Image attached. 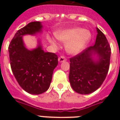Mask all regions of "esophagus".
Masks as SVG:
<instances>
[{"mask_svg": "<svg viewBox=\"0 0 120 120\" xmlns=\"http://www.w3.org/2000/svg\"><path fill=\"white\" fill-rule=\"evenodd\" d=\"M58 62H60V63H62V62H65V61H66L67 60V59H66V58L65 57V56H60L59 58H58Z\"/></svg>", "mask_w": 120, "mask_h": 120, "instance_id": "1", "label": "esophagus"}]
</instances>
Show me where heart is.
I'll return each instance as SVG.
<instances>
[{
    "label": "heart",
    "mask_w": 120,
    "mask_h": 120,
    "mask_svg": "<svg viewBox=\"0 0 120 120\" xmlns=\"http://www.w3.org/2000/svg\"><path fill=\"white\" fill-rule=\"evenodd\" d=\"M55 36L57 40L66 43L65 49L68 53L77 54L91 41V33L81 27H73L58 31L55 33ZM47 38L51 45L58 47V43L53 37L49 36Z\"/></svg>",
    "instance_id": "obj_1"
}]
</instances>
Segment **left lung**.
Wrapping results in <instances>:
<instances>
[{"label":"left lung","instance_id":"8db88e82","mask_svg":"<svg viewBox=\"0 0 120 120\" xmlns=\"http://www.w3.org/2000/svg\"><path fill=\"white\" fill-rule=\"evenodd\" d=\"M94 45L70 59L69 81L77 93L87 95L102 85L110 66L111 49L106 37L97 28Z\"/></svg>","mask_w":120,"mask_h":120}]
</instances>
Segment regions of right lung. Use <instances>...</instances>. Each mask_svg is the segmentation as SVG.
<instances>
[{
    "mask_svg": "<svg viewBox=\"0 0 120 120\" xmlns=\"http://www.w3.org/2000/svg\"><path fill=\"white\" fill-rule=\"evenodd\" d=\"M40 22H32L17 31L8 47L12 71L19 85L32 95L44 93L50 85L53 70L58 65V56L45 52L41 41L36 48L27 49L23 37L36 35L42 32Z\"/></svg>",
    "mask_w": 120,
    "mask_h": 120,
    "instance_id": "add662e5",
    "label": "right lung"
}]
</instances>
